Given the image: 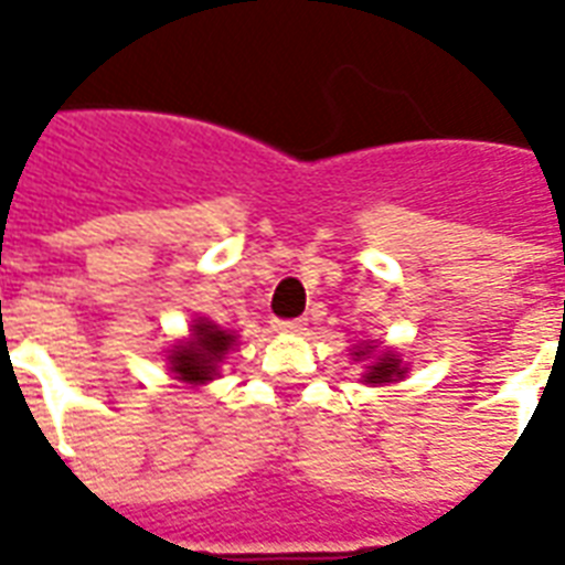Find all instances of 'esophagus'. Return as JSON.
Segmentation results:
<instances>
[{
	"label": "esophagus",
	"mask_w": 565,
	"mask_h": 565,
	"mask_svg": "<svg viewBox=\"0 0 565 565\" xmlns=\"http://www.w3.org/2000/svg\"><path fill=\"white\" fill-rule=\"evenodd\" d=\"M308 326V319H275V328L284 334H301Z\"/></svg>",
	"instance_id": "obj_1"
}]
</instances>
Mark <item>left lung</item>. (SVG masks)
Masks as SVG:
<instances>
[{
	"instance_id": "left-lung-1",
	"label": "left lung",
	"mask_w": 565,
	"mask_h": 565,
	"mask_svg": "<svg viewBox=\"0 0 565 565\" xmlns=\"http://www.w3.org/2000/svg\"><path fill=\"white\" fill-rule=\"evenodd\" d=\"M358 358H361L363 352H354ZM404 375V366L402 361L395 358V354H377L375 366H366V384H390V381H395V377Z\"/></svg>"
}]
</instances>
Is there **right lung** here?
Here are the masks:
<instances>
[{"label":"right lung","mask_w":565,"mask_h":565,"mask_svg":"<svg viewBox=\"0 0 565 565\" xmlns=\"http://www.w3.org/2000/svg\"><path fill=\"white\" fill-rule=\"evenodd\" d=\"M231 345H234V334L220 331L213 322L199 319L193 326V337L188 343L175 345V352L170 354L172 372L188 384H204V381H211L216 375V366L228 354Z\"/></svg>","instance_id":"obj_1"}]
</instances>
